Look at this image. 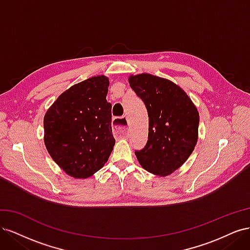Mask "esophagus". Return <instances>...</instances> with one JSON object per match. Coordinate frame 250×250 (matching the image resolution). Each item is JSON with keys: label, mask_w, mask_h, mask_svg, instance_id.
I'll list each match as a JSON object with an SVG mask.
<instances>
[{"label": "esophagus", "mask_w": 250, "mask_h": 250, "mask_svg": "<svg viewBox=\"0 0 250 250\" xmlns=\"http://www.w3.org/2000/svg\"><path fill=\"white\" fill-rule=\"evenodd\" d=\"M126 118H115L112 121L113 134L118 138H127L128 128L126 126Z\"/></svg>", "instance_id": "34e87169"}]
</instances>
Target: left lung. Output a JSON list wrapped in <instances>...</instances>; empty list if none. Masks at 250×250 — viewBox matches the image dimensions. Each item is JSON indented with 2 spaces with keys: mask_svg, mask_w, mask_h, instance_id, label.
<instances>
[{
  "mask_svg": "<svg viewBox=\"0 0 250 250\" xmlns=\"http://www.w3.org/2000/svg\"><path fill=\"white\" fill-rule=\"evenodd\" d=\"M129 84L145 104L149 118L148 141L135 150L142 167L166 176L184 165L198 139L199 113L188 95L173 82L140 74Z\"/></svg>",
  "mask_w": 250,
  "mask_h": 250,
  "instance_id": "left-lung-1",
  "label": "left lung"
}]
</instances>
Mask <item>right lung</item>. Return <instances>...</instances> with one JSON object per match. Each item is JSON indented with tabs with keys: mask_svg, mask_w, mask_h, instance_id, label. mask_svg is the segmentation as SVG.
<instances>
[{
	"mask_svg": "<svg viewBox=\"0 0 250 250\" xmlns=\"http://www.w3.org/2000/svg\"><path fill=\"white\" fill-rule=\"evenodd\" d=\"M108 85L105 76L82 81L60 95L44 115L48 152L75 178H87L99 171L115 146Z\"/></svg>",
	"mask_w": 250,
	"mask_h": 250,
	"instance_id": "add662e5",
	"label": "right lung"
}]
</instances>
